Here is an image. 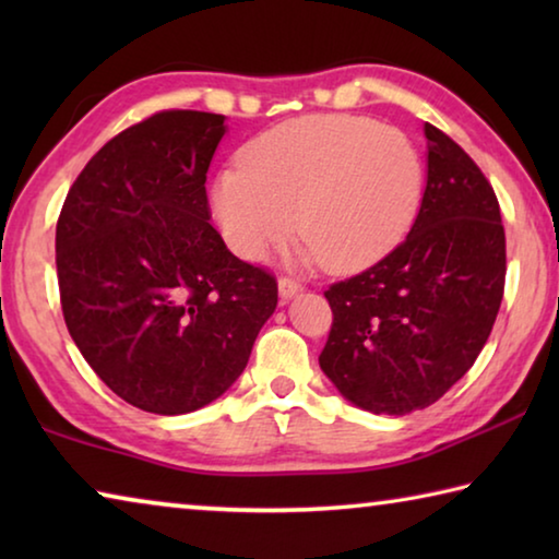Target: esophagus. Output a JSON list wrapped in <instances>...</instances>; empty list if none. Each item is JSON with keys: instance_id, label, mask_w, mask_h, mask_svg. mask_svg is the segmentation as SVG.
<instances>
[{"instance_id": "obj_1", "label": "esophagus", "mask_w": 559, "mask_h": 559, "mask_svg": "<svg viewBox=\"0 0 559 559\" xmlns=\"http://www.w3.org/2000/svg\"><path fill=\"white\" fill-rule=\"evenodd\" d=\"M300 290H302L300 281L290 278V276H283V278H278V293H281V298H283V300H290L293 296H298Z\"/></svg>"}]
</instances>
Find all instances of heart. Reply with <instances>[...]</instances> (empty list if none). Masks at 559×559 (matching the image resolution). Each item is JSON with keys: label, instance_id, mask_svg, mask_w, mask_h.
<instances>
[{"label": "heart", "instance_id": "b5f03b06", "mask_svg": "<svg viewBox=\"0 0 559 559\" xmlns=\"http://www.w3.org/2000/svg\"><path fill=\"white\" fill-rule=\"evenodd\" d=\"M421 185L419 153L402 130L347 112H318L253 138L241 165L216 177L212 206L241 259H266L298 224L306 236L302 257L349 271L402 239Z\"/></svg>", "mask_w": 559, "mask_h": 559}]
</instances>
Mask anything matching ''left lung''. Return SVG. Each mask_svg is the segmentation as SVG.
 <instances>
[{
	"label": "left lung",
	"mask_w": 559,
	"mask_h": 559,
	"mask_svg": "<svg viewBox=\"0 0 559 559\" xmlns=\"http://www.w3.org/2000/svg\"><path fill=\"white\" fill-rule=\"evenodd\" d=\"M427 189L412 231L325 298L333 328L318 362L347 402L404 416L441 400L493 330L506 286V231L478 165L424 122Z\"/></svg>",
	"instance_id": "1"
}]
</instances>
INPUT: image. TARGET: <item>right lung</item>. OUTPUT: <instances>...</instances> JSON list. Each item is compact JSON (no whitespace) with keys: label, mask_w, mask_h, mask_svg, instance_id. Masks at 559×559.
<instances>
[{"label":"right lung","mask_w":559,"mask_h":559,"mask_svg":"<svg viewBox=\"0 0 559 559\" xmlns=\"http://www.w3.org/2000/svg\"><path fill=\"white\" fill-rule=\"evenodd\" d=\"M226 118L163 110L88 159L56 224L75 347L120 400L189 414L239 380L278 302L276 278L210 224L206 169Z\"/></svg>","instance_id":"obj_1"}]
</instances>
